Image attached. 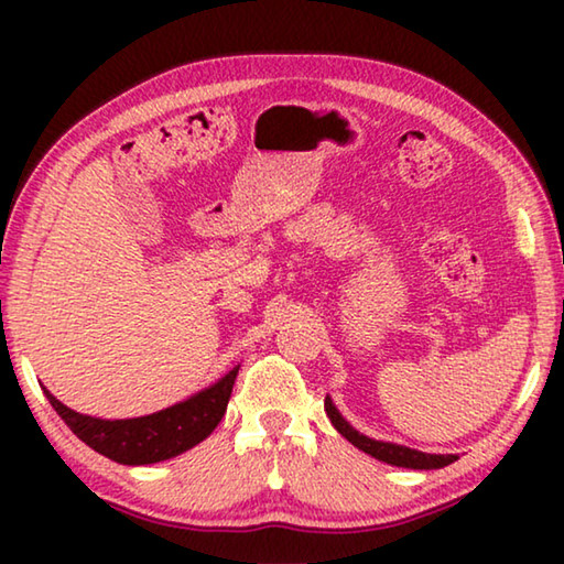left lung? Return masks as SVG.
Instances as JSON below:
<instances>
[{
    "instance_id": "left-lung-1",
    "label": "left lung",
    "mask_w": 564,
    "mask_h": 564,
    "mask_svg": "<svg viewBox=\"0 0 564 564\" xmlns=\"http://www.w3.org/2000/svg\"><path fill=\"white\" fill-rule=\"evenodd\" d=\"M326 413L330 417V423L336 431L346 437L348 443H352L358 451L373 455L376 460H383L388 465H398V467H413V470H433V467H445L453 460H457L455 455H431V453H420L413 451V447L405 445H395V443H383V441H373V437L358 433L346 417L338 413V408L333 405V400L326 395Z\"/></svg>"
}]
</instances>
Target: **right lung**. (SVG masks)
Segmentation results:
<instances>
[{"label": "right lung", "instance_id": "right-lung-1", "mask_svg": "<svg viewBox=\"0 0 564 564\" xmlns=\"http://www.w3.org/2000/svg\"><path fill=\"white\" fill-rule=\"evenodd\" d=\"M236 376L238 366L228 370L218 383L204 388L202 393L191 395L184 403H176L144 417L127 420L82 415L59 403L46 388L44 395L50 398L52 408L69 425V431L82 443H87L91 451L121 465H151L191 451V447L214 433V427L221 423L226 413Z\"/></svg>", "mask_w": 564, "mask_h": 564}]
</instances>
